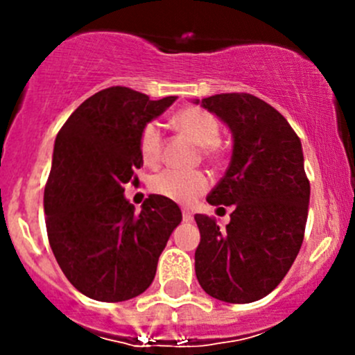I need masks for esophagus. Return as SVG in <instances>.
<instances>
[{"instance_id":"obj_1","label":"esophagus","mask_w":355,"mask_h":355,"mask_svg":"<svg viewBox=\"0 0 355 355\" xmlns=\"http://www.w3.org/2000/svg\"><path fill=\"white\" fill-rule=\"evenodd\" d=\"M182 216H184L185 223H189V221H192V218H194V216H192V213H191V211H189V209L182 211Z\"/></svg>"}]
</instances>
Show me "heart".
<instances>
[{
	"label": "heart",
	"mask_w": 355,
	"mask_h": 355,
	"mask_svg": "<svg viewBox=\"0 0 355 355\" xmlns=\"http://www.w3.org/2000/svg\"><path fill=\"white\" fill-rule=\"evenodd\" d=\"M173 123L196 144L204 148L206 155H213L214 146L220 141V123L213 114L200 108H185L175 114ZM161 146H163L161 125L157 121H151L142 128L139 137V153L148 166H156L159 163ZM207 187H209V177L200 170H163L151 180V189L156 194L182 204L194 202L207 191Z\"/></svg>",
	"instance_id": "b5f03b06"
}]
</instances>
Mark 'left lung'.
<instances>
[{
  "label": "left lung",
  "instance_id": "left-lung-1",
  "mask_svg": "<svg viewBox=\"0 0 355 355\" xmlns=\"http://www.w3.org/2000/svg\"><path fill=\"white\" fill-rule=\"evenodd\" d=\"M232 132V159L209 192L211 206H234L230 223L196 214V277L207 295L230 304L259 300L278 287L302 245L309 180L300 139L273 106L252 94L194 99Z\"/></svg>",
  "mask_w": 355,
  "mask_h": 355
}]
</instances>
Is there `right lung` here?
Returning a JSON list of instances; mask_svg holds the SVG:
<instances>
[{"label":"right lung","mask_w":355,"mask_h":355,"mask_svg":"<svg viewBox=\"0 0 355 355\" xmlns=\"http://www.w3.org/2000/svg\"><path fill=\"white\" fill-rule=\"evenodd\" d=\"M151 101L128 87L85 99L58 132L44 191L49 245L71 285L101 302L141 295L182 211L151 194L135 213L123 185L142 166L139 137L175 103Z\"/></svg>","instance_id":"1"}]
</instances>
